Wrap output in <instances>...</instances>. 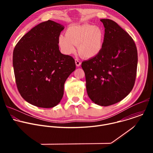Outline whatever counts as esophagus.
Instances as JSON below:
<instances>
[{
	"mask_svg": "<svg viewBox=\"0 0 153 153\" xmlns=\"http://www.w3.org/2000/svg\"><path fill=\"white\" fill-rule=\"evenodd\" d=\"M75 63H76V65L77 67H80V66L81 62L79 60V59H75Z\"/></svg>",
	"mask_w": 153,
	"mask_h": 153,
	"instance_id": "esophagus-1",
	"label": "esophagus"
}]
</instances>
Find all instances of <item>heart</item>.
I'll list each match as a JSON object with an SVG mask.
<instances>
[{
    "label": "heart",
    "mask_w": 153,
    "mask_h": 153,
    "mask_svg": "<svg viewBox=\"0 0 153 153\" xmlns=\"http://www.w3.org/2000/svg\"><path fill=\"white\" fill-rule=\"evenodd\" d=\"M58 42L64 54L73 53L76 45L82 56L91 59L97 56L102 51L104 33L102 28L93 25L73 24L68 27L66 34L59 35Z\"/></svg>",
    "instance_id": "obj_1"
}]
</instances>
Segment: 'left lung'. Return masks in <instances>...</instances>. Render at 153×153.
Returning <instances> with one entry per match:
<instances>
[{
    "label": "left lung",
    "mask_w": 153,
    "mask_h": 153,
    "mask_svg": "<svg viewBox=\"0 0 153 153\" xmlns=\"http://www.w3.org/2000/svg\"><path fill=\"white\" fill-rule=\"evenodd\" d=\"M105 27L103 45L96 57L82 63L86 91L96 104L116 103L131 91L134 85L137 50L135 43L114 21L100 19Z\"/></svg>",
    "instance_id": "1"
}]
</instances>
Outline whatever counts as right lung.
<instances>
[{
	"instance_id": "right-lung-1",
	"label": "right lung",
	"mask_w": 153,
	"mask_h": 153,
	"mask_svg": "<svg viewBox=\"0 0 153 153\" xmlns=\"http://www.w3.org/2000/svg\"><path fill=\"white\" fill-rule=\"evenodd\" d=\"M63 29L53 20L43 22L22 37L14 49L18 91L33 105L56 106L63 97L65 81L76 69L74 59L59 50L58 39Z\"/></svg>"
}]
</instances>
